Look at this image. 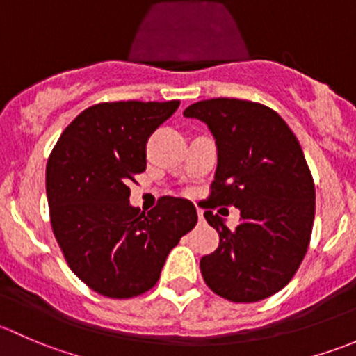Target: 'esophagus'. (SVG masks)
<instances>
[{
    "label": "esophagus",
    "instance_id": "1",
    "mask_svg": "<svg viewBox=\"0 0 356 356\" xmlns=\"http://www.w3.org/2000/svg\"><path fill=\"white\" fill-rule=\"evenodd\" d=\"M198 217H200V222H203V220H204V217H203V210H200V208H198Z\"/></svg>",
    "mask_w": 356,
    "mask_h": 356
}]
</instances>
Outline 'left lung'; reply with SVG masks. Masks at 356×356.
I'll use <instances>...</instances> for the list:
<instances>
[{
  "label": "left lung",
  "instance_id": "left-lung-1",
  "mask_svg": "<svg viewBox=\"0 0 356 356\" xmlns=\"http://www.w3.org/2000/svg\"><path fill=\"white\" fill-rule=\"evenodd\" d=\"M186 118L207 124L217 146V170L207 204H234L236 229L204 211L220 236L201 258L204 282L218 296L253 303L281 291L308 250L315 186L296 136L274 110L234 98L198 102Z\"/></svg>",
  "mask_w": 356,
  "mask_h": 356
}]
</instances>
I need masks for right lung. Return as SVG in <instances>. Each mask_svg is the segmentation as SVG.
Masks as SVG:
<instances>
[{"mask_svg":"<svg viewBox=\"0 0 356 356\" xmlns=\"http://www.w3.org/2000/svg\"><path fill=\"white\" fill-rule=\"evenodd\" d=\"M177 108V99L89 106L63 131L46 165L56 241L72 272L103 296L152 289L172 248L198 222L188 200L163 196L148 213L129 203V184L146 168L149 136Z\"/></svg>","mask_w":356,"mask_h":356,"instance_id":"obj_1","label":"right lung"}]
</instances>
